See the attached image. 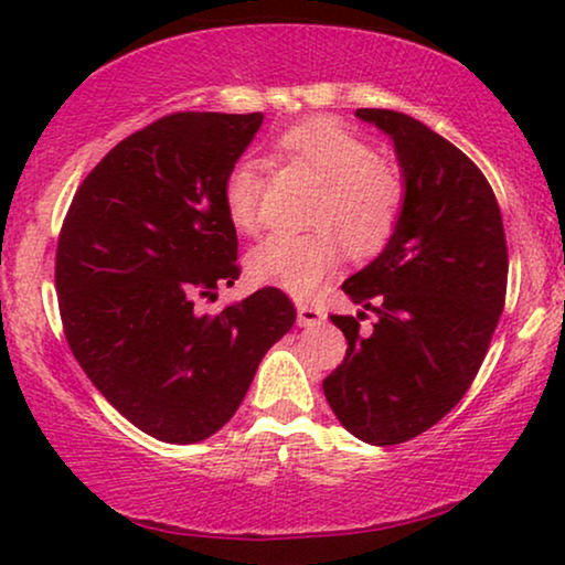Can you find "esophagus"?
I'll use <instances>...</instances> for the list:
<instances>
[{
    "label": "esophagus",
    "instance_id": "1",
    "mask_svg": "<svg viewBox=\"0 0 565 565\" xmlns=\"http://www.w3.org/2000/svg\"><path fill=\"white\" fill-rule=\"evenodd\" d=\"M321 321H323L321 308L308 303V300H300V303H298V323H300V327H319Z\"/></svg>",
    "mask_w": 565,
    "mask_h": 565
}]
</instances>
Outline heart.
<instances>
[{
  "instance_id": "b5f03b06",
  "label": "heart",
  "mask_w": 565,
  "mask_h": 565,
  "mask_svg": "<svg viewBox=\"0 0 565 565\" xmlns=\"http://www.w3.org/2000/svg\"><path fill=\"white\" fill-rule=\"evenodd\" d=\"M275 159L321 182L308 223L313 228L277 231L249 254L254 277L308 296L342 259L373 257L396 234L406 207V177L396 161L377 157L373 143L334 115H313L280 130ZM265 174L249 157L236 159L221 184L228 221L244 234L262 226Z\"/></svg>"
}]
</instances>
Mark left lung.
Wrapping results in <instances>:
<instances>
[{
  "label": "left lung",
  "mask_w": 565,
  "mask_h": 565,
  "mask_svg": "<svg viewBox=\"0 0 565 565\" xmlns=\"http://www.w3.org/2000/svg\"><path fill=\"white\" fill-rule=\"evenodd\" d=\"M396 143L406 207L377 259L342 285L365 308L331 316L347 358L327 381L337 419L370 445H398L443 419L478 375L507 300L504 221L481 169L424 122L360 107ZM370 310L374 329L359 321Z\"/></svg>",
  "instance_id": "obj_1"
}]
</instances>
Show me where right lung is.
Instances as JSON below:
<instances>
[{
    "mask_svg": "<svg viewBox=\"0 0 565 565\" xmlns=\"http://www.w3.org/2000/svg\"><path fill=\"white\" fill-rule=\"evenodd\" d=\"M262 113H172L110 149L84 177L56 246L66 342L95 388L161 443L226 424L262 358L296 323L280 288L207 316L242 275L221 200Z\"/></svg>",
    "mask_w": 565,
    "mask_h": 565,
    "instance_id": "obj_1",
    "label": "right lung"
}]
</instances>
